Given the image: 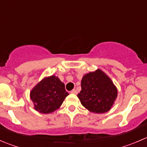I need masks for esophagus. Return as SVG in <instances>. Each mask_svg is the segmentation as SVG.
Listing matches in <instances>:
<instances>
[{"label": "esophagus", "instance_id": "1", "mask_svg": "<svg viewBox=\"0 0 147 147\" xmlns=\"http://www.w3.org/2000/svg\"><path fill=\"white\" fill-rule=\"evenodd\" d=\"M71 93H72V94H78V91H77L76 90H72V91L70 92Z\"/></svg>", "mask_w": 147, "mask_h": 147}]
</instances>
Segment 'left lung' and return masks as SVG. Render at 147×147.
<instances>
[{
	"label": "left lung",
	"instance_id": "left-lung-1",
	"mask_svg": "<svg viewBox=\"0 0 147 147\" xmlns=\"http://www.w3.org/2000/svg\"><path fill=\"white\" fill-rule=\"evenodd\" d=\"M81 87L78 98L83 107L94 113H105L110 110L117 97L116 86L100 69L84 75Z\"/></svg>",
	"mask_w": 147,
	"mask_h": 147
}]
</instances>
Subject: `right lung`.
I'll return each instance as SVG.
<instances>
[{
	"label": "right lung",
	"instance_id": "1",
	"mask_svg": "<svg viewBox=\"0 0 147 147\" xmlns=\"http://www.w3.org/2000/svg\"><path fill=\"white\" fill-rule=\"evenodd\" d=\"M68 94L64 83L57 77L52 75L38 82L31 90L30 96L35 110L49 114L59 109Z\"/></svg>",
	"mask_w": 147,
	"mask_h": 147
}]
</instances>
